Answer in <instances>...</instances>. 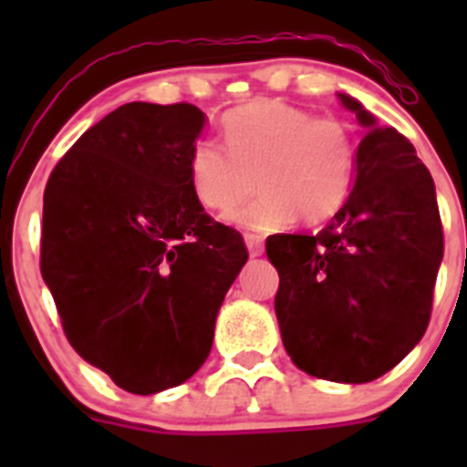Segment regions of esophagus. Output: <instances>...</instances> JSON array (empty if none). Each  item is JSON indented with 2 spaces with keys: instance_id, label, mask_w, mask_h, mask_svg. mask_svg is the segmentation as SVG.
Listing matches in <instances>:
<instances>
[{
  "instance_id": "34e87169",
  "label": "esophagus",
  "mask_w": 467,
  "mask_h": 467,
  "mask_svg": "<svg viewBox=\"0 0 467 467\" xmlns=\"http://www.w3.org/2000/svg\"><path fill=\"white\" fill-rule=\"evenodd\" d=\"M245 245H247V253H250V257H259V254L264 253L262 238L254 236V234H245Z\"/></svg>"
}]
</instances>
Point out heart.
<instances>
[{"instance_id": "heart-1", "label": "heart", "mask_w": 467, "mask_h": 467, "mask_svg": "<svg viewBox=\"0 0 467 467\" xmlns=\"http://www.w3.org/2000/svg\"><path fill=\"white\" fill-rule=\"evenodd\" d=\"M226 150L213 140L193 144L189 184L196 201L226 214L250 193L257 201L229 220L245 229H275L296 217L320 224L339 213L356 182L358 147L348 123L280 100H254L222 121Z\"/></svg>"}]
</instances>
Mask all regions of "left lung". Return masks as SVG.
<instances>
[{
	"label": "left lung",
	"instance_id": "1",
	"mask_svg": "<svg viewBox=\"0 0 467 467\" xmlns=\"http://www.w3.org/2000/svg\"><path fill=\"white\" fill-rule=\"evenodd\" d=\"M365 128L356 182L316 236L275 234V317L301 372L367 383L390 372L426 334L444 254L435 182L414 144L339 93Z\"/></svg>",
	"mask_w": 467,
	"mask_h": 467
}]
</instances>
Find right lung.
Here are the masks:
<instances>
[{
	"instance_id": "1",
	"label": "right lung",
	"mask_w": 467,
	"mask_h": 467,
	"mask_svg": "<svg viewBox=\"0 0 467 467\" xmlns=\"http://www.w3.org/2000/svg\"><path fill=\"white\" fill-rule=\"evenodd\" d=\"M198 107L128 102L57 161L44 192L41 275L72 348L119 388L154 395L210 356L247 262L189 184Z\"/></svg>"
}]
</instances>
